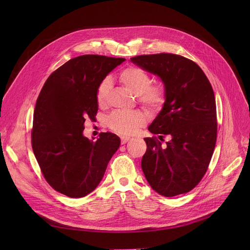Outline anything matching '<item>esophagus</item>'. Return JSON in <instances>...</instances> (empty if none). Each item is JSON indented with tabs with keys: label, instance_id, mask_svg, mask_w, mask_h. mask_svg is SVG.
Wrapping results in <instances>:
<instances>
[{
	"label": "esophagus",
	"instance_id": "esophagus-1",
	"mask_svg": "<svg viewBox=\"0 0 250 250\" xmlns=\"http://www.w3.org/2000/svg\"><path fill=\"white\" fill-rule=\"evenodd\" d=\"M129 139H130V137H129V136H122V137H121V142H122V145L126 144V142H127Z\"/></svg>",
	"mask_w": 250,
	"mask_h": 250
}]
</instances>
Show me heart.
Returning <instances> with one entry per match:
<instances>
[{"label":"heart","instance_id":"obj_1","mask_svg":"<svg viewBox=\"0 0 250 250\" xmlns=\"http://www.w3.org/2000/svg\"><path fill=\"white\" fill-rule=\"evenodd\" d=\"M121 83L133 95L142 106L148 111H157L165 102V88L161 84H151L150 76L142 69L129 66L124 69L119 75ZM111 88V79L104 78L97 89V103L103 106L106 103V98ZM146 118L140 112L114 113L108 119V125L116 132L129 134L137 127L145 124Z\"/></svg>","mask_w":250,"mask_h":250}]
</instances>
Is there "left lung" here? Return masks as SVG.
I'll list each match as a JSON object with an SVG mask.
<instances>
[{
	"instance_id": "1",
	"label": "left lung",
	"mask_w": 250,
	"mask_h": 250,
	"mask_svg": "<svg viewBox=\"0 0 250 250\" xmlns=\"http://www.w3.org/2000/svg\"><path fill=\"white\" fill-rule=\"evenodd\" d=\"M131 62L153 75L165 88L163 108L148 126L168 135L165 146L145 138L147 149L141 168L151 188L164 197L185 194L202 180L217 140V108L211 85L194 61L181 55H139Z\"/></svg>"
}]
</instances>
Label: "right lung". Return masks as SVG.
Masks as SVG:
<instances>
[{
    "label": "right lung",
    "mask_w": 250,
    "mask_h": 250,
    "mask_svg": "<svg viewBox=\"0 0 250 250\" xmlns=\"http://www.w3.org/2000/svg\"><path fill=\"white\" fill-rule=\"evenodd\" d=\"M125 60L89 54L70 59L47 78L37 100L32 150L47 183L67 197L93 192L120 147L115 133L101 132L94 141L83 130L86 119L97 115L99 84Z\"/></svg>",
    "instance_id": "right-lung-1"
}]
</instances>
